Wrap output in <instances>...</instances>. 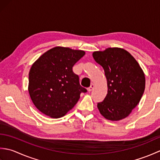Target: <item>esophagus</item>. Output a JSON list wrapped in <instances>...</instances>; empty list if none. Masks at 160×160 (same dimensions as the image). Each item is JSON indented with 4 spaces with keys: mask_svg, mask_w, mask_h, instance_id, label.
<instances>
[{
    "mask_svg": "<svg viewBox=\"0 0 160 160\" xmlns=\"http://www.w3.org/2000/svg\"><path fill=\"white\" fill-rule=\"evenodd\" d=\"M94 87H95V85L93 84H91V86L89 87V88H87V91H89V92H90V91H91L93 90V89L94 88Z\"/></svg>",
    "mask_w": 160,
    "mask_h": 160,
    "instance_id": "34e87169",
    "label": "esophagus"
}]
</instances>
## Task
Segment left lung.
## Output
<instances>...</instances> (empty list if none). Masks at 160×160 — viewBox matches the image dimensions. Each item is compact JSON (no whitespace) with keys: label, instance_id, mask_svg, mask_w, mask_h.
I'll list each match as a JSON object with an SVG mask.
<instances>
[{"label":"left lung","instance_id":"1","mask_svg":"<svg viewBox=\"0 0 160 160\" xmlns=\"http://www.w3.org/2000/svg\"><path fill=\"white\" fill-rule=\"evenodd\" d=\"M103 67L108 91L104 100L98 103L100 114L111 121L128 117L140 102L145 89V75L131 54L119 47H109L93 53Z\"/></svg>","mask_w":160,"mask_h":160}]
</instances>
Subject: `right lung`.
<instances>
[{
	"mask_svg": "<svg viewBox=\"0 0 160 160\" xmlns=\"http://www.w3.org/2000/svg\"><path fill=\"white\" fill-rule=\"evenodd\" d=\"M85 54L82 50L56 47L40 56L30 69L28 91L33 104L47 116L63 117L87 89L80 86L73 67Z\"/></svg>",
	"mask_w": 160,
	"mask_h": 160,
	"instance_id": "1",
	"label": "right lung"
}]
</instances>
